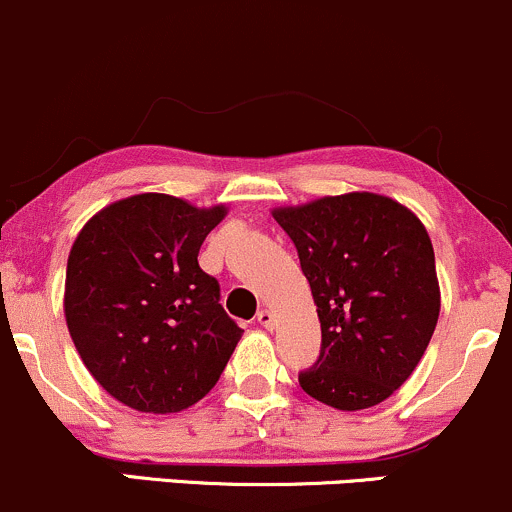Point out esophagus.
I'll use <instances>...</instances> for the list:
<instances>
[{"label":"esophagus","instance_id":"esophagus-1","mask_svg":"<svg viewBox=\"0 0 512 512\" xmlns=\"http://www.w3.org/2000/svg\"><path fill=\"white\" fill-rule=\"evenodd\" d=\"M256 320H258V324H261V327H266V329H271L273 324H276V317H273L271 310H261L256 315Z\"/></svg>","mask_w":512,"mask_h":512}]
</instances>
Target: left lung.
<instances>
[{
	"label": "left lung",
	"mask_w": 512,
	"mask_h": 512,
	"mask_svg": "<svg viewBox=\"0 0 512 512\" xmlns=\"http://www.w3.org/2000/svg\"><path fill=\"white\" fill-rule=\"evenodd\" d=\"M273 219L298 249L322 327L320 359L300 373L302 390L346 412L383 403L437 327L442 300L425 224L378 192L276 207Z\"/></svg>",
	"instance_id": "1"
}]
</instances>
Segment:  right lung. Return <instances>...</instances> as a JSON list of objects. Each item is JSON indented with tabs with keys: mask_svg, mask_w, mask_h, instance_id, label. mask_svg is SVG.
I'll list each match as a JSON object with an SVG mask.
<instances>
[{
	"mask_svg": "<svg viewBox=\"0 0 512 512\" xmlns=\"http://www.w3.org/2000/svg\"><path fill=\"white\" fill-rule=\"evenodd\" d=\"M224 205L141 192L102 207L75 236L65 322L82 364L126 408L180 412L222 376L244 329L197 263Z\"/></svg>",
	"mask_w": 512,
	"mask_h": 512,
	"instance_id": "obj_1",
	"label": "right lung"
}]
</instances>
